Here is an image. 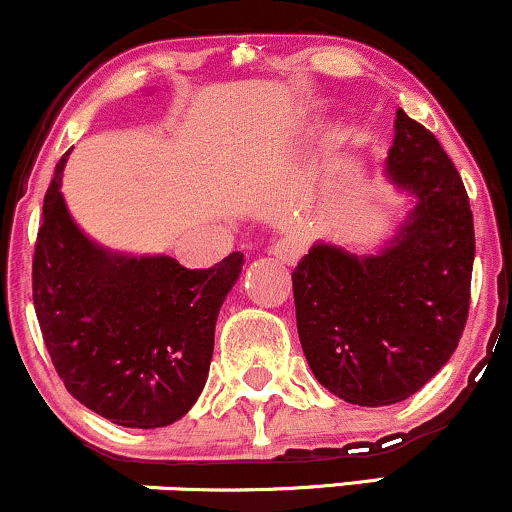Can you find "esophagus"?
I'll use <instances>...</instances> for the list:
<instances>
[{
    "label": "esophagus",
    "mask_w": 512,
    "mask_h": 512,
    "mask_svg": "<svg viewBox=\"0 0 512 512\" xmlns=\"http://www.w3.org/2000/svg\"><path fill=\"white\" fill-rule=\"evenodd\" d=\"M301 252H303L301 245H298L296 240H281V243L274 248V255L284 264H289V267H293V264L301 260Z\"/></svg>",
    "instance_id": "34e87169"
}]
</instances>
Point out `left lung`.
<instances>
[{"instance_id":"1","label":"left lung","mask_w":512,"mask_h":512,"mask_svg":"<svg viewBox=\"0 0 512 512\" xmlns=\"http://www.w3.org/2000/svg\"><path fill=\"white\" fill-rule=\"evenodd\" d=\"M387 178L414 197L375 255L315 243L293 269L298 337L317 383L358 407L419 392L457 349L469 313L474 221L460 173L397 110Z\"/></svg>"}]
</instances>
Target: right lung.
<instances>
[{
	"label": "right lung",
	"mask_w": 512,
	"mask_h": 512,
	"mask_svg": "<svg viewBox=\"0 0 512 512\" xmlns=\"http://www.w3.org/2000/svg\"><path fill=\"white\" fill-rule=\"evenodd\" d=\"M69 151L43 202L33 305L69 395L127 428L182 419L202 395L216 317L243 269L231 252L209 269L166 255H122L76 226L60 192Z\"/></svg>",
	"instance_id": "add662e5"
}]
</instances>
